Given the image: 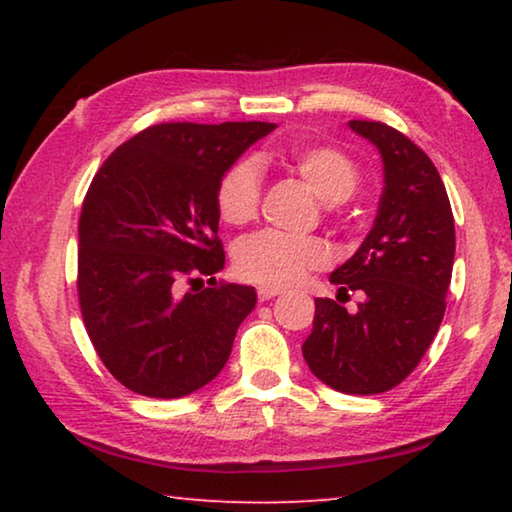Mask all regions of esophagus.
<instances>
[{
    "instance_id": "obj_1",
    "label": "esophagus",
    "mask_w": 512,
    "mask_h": 512,
    "mask_svg": "<svg viewBox=\"0 0 512 512\" xmlns=\"http://www.w3.org/2000/svg\"><path fill=\"white\" fill-rule=\"evenodd\" d=\"M280 289H271V287H259L257 289V298H259V302H266V300H271V298H275V296H280Z\"/></svg>"
}]
</instances>
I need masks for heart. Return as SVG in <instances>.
<instances>
[{"mask_svg":"<svg viewBox=\"0 0 512 512\" xmlns=\"http://www.w3.org/2000/svg\"><path fill=\"white\" fill-rule=\"evenodd\" d=\"M280 162L305 183L327 210L357 192L361 171L348 153L327 144L293 146ZM262 201V178L255 162L241 160L223 173L216 187V210L230 225L253 221ZM329 264V250L316 237H296L284 232H253L235 246V271L241 280L262 287L284 289Z\"/></svg>","mask_w":512,"mask_h":512,"instance_id":"heart-1","label":"heart"}]
</instances>
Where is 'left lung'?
Segmentation results:
<instances>
[{"label":"left lung","mask_w":512,"mask_h":512,"mask_svg":"<svg viewBox=\"0 0 512 512\" xmlns=\"http://www.w3.org/2000/svg\"><path fill=\"white\" fill-rule=\"evenodd\" d=\"M350 128L379 149L384 192L368 237L329 280L339 298L359 291L363 300L348 314L341 300L316 298L302 354L334 391L377 395L411 375L443 323L456 232L440 173L418 144L381 121Z\"/></svg>","instance_id":"left-lung-1"}]
</instances>
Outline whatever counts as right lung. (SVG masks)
I'll return each mask as SVG.
<instances>
[{
	"instance_id": "obj_1",
	"label": "right lung",
	"mask_w": 512,
	"mask_h": 512,
	"mask_svg": "<svg viewBox=\"0 0 512 512\" xmlns=\"http://www.w3.org/2000/svg\"><path fill=\"white\" fill-rule=\"evenodd\" d=\"M275 124L167 121L101 164L79 219L81 316L103 366L128 391L173 400L210 384L257 296L219 280L216 187ZM201 274L211 287L179 293Z\"/></svg>"
}]
</instances>
